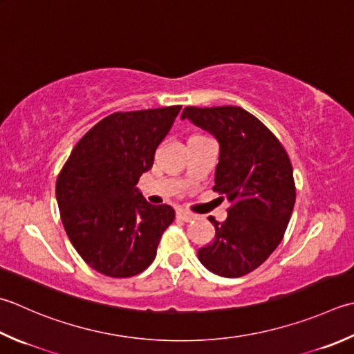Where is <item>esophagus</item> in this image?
<instances>
[{
	"label": "esophagus",
	"mask_w": 354,
	"mask_h": 354,
	"mask_svg": "<svg viewBox=\"0 0 354 354\" xmlns=\"http://www.w3.org/2000/svg\"><path fill=\"white\" fill-rule=\"evenodd\" d=\"M176 218L181 219V221H185V223H190V221L195 219V214H192L189 212L179 209V210H176Z\"/></svg>",
	"instance_id": "obj_1"
}]
</instances>
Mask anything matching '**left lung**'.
Returning a JSON list of instances; mask_svg holds the SVG:
<instances>
[{
  "label": "left lung",
  "mask_w": 354,
  "mask_h": 354,
  "mask_svg": "<svg viewBox=\"0 0 354 354\" xmlns=\"http://www.w3.org/2000/svg\"><path fill=\"white\" fill-rule=\"evenodd\" d=\"M210 131L219 142L213 192L232 205L214 225V239L198 258L212 273L239 278L266 262L283 238L296 187L286 149L258 118L238 106L185 107L183 120Z\"/></svg>",
  "instance_id": "obj_1"
}]
</instances>
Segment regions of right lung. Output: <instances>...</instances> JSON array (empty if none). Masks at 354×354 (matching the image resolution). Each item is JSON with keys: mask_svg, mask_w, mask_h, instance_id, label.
<instances>
[{"mask_svg": "<svg viewBox=\"0 0 354 354\" xmlns=\"http://www.w3.org/2000/svg\"><path fill=\"white\" fill-rule=\"evenodd\" d=\"M181 106L116 112L75 145L57 178L62 225L75 250L96 272L131 278L153 262L173 219L170 205H151L136 189Z\"/></svg>", "mask_w": 354, "mask_h": 354, "instance_id": "1", "label": "right lung"}]
</instances>
